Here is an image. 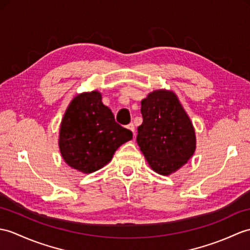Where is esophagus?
Returning a JSON list of instances; mask_svg holds the SVG:
<instances>
[{
  "label": "esophagus",
  "mask_w": 250,
  "mask_h": 250,
  "mask_svg": "<svg viewBox=\"0 0 250 250\" xmlns=\"http://www.w3.org/2000/svg\"><path fill=\"white\" fill-rule=\"evenodd\" d=\"M127 129H129L130 131H132V132H133V134L135 135V126H134V125H133V124L127 125Z\"/></svg>",
  "instance_id": "esophagus-1"
}]
</instances>
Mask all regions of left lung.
Masks as SVG:
<instances>
[{"mask_svg":"<svg viewBox=\"0 0 250 250\" xmlns=\"http://www.w3.org/2000/svg\"><path fill=\"white\" fill-rule=\"evenodd\" d=\"M137 144L152 170L176 172L193 156L196 134L190 118L172 90H153L142 101Z\"/></svg>","mask_w":250,"mask_h":250,"instance_id":"1","label":"left lung"}]
</instances>
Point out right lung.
Returning a JSON list of instances; mask_svg holds the SVG:
<instances>
[{
  "mask_svg": "<svg viewBox=\"0 0 250 250\" xmlns=\"http://www.w3.org/2000/svg\"><path fill=\"white\" fill-rule=\"evenodd\" d=\"M132 132L115 121L98 90L75 96L61 123L59 146L68 166L91 173L105 166L121 145L131 141Z\"/></svg>",
  "mask_w": 250,
  "mask_h": 250,
  "instance_id": "1",
  "label": "right lung"
}]
</instances>
